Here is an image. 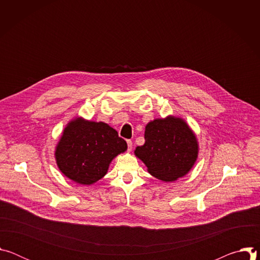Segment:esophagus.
Instances as JSON below:
<instances>
[{
	"mask_svg": "<svg viewBox=\"0 0 260 260\" xmlns=\"http://www.w3.org/2000/svg\"><path fill=\"white\" fill-rule=\"evenodd\" d=\"M126 143H127V150L131 152L133 149V142L131 140H127Z\"/></svg>",
	"mask_w": 260,
	"mask_h": 260,
	"instance_id": "esophagus-1",
	"label": "esophagus"
}]
</instances>
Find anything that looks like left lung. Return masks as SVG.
Masks as SVG:
<instances>
[{"instance_id":"1","label":"left lung","mask_w":260,"mask_h":260,"mask_svg":"<svg viewBox=\"0 0 260 260\" xmlns=\"http://www.w3.org/2000/svg\"><path fill=\"white\" fill-rule=\"evenodd\" d=\"M144 138V145L138 146L134 153L153 177L173 182L193 168L200 146L197 135L182 117L169 115L149 121Z\"/></svg>"}]
</instances>
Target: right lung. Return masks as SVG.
Listing matches in <instances>:
<instances>
[{
    "label": "right lung",
    "mask_w": 260,
    "mask_h": 260,
    "mask_svg": "<svg viewBox=\"0 0 260 260\" xmlns=\"http://www.w3.org/2000/svg\"><path fill=\"white\" fill-rule=\"evenodd\" d=\"M126 150V142L112 126L76 116L66 124L55 146L54 158L67 178L91 185L108 173L117 155Z\"/></svg>",
    "instance_id": "right-lung-1"
}]
</instances>
